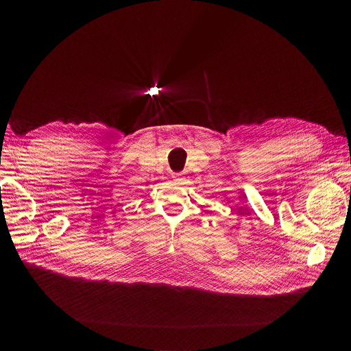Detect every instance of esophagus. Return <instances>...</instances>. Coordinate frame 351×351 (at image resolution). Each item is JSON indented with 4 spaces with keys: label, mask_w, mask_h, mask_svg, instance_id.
<instances>
[{
    "label": "esophagus",
    "mask_w": 351,
    "mask_h": 351,
    "mask_svg": "<svg viewBox=\"0 0 351 351\" xmlns=\"http://www.w3.org/2000/svg\"><path fill=\"white\" fill-rule=\"evenodd\" d=\"M172 178H173V180H176V182H180V180L185 179V176H183L182 173H173Z\"/></svg>",
    "instance_id": "esophagus-1"
}]
</instances>
